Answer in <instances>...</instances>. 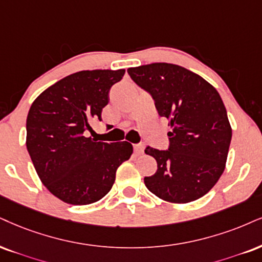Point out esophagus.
Listing matches in <instances>:
<instances>
[{
	"label": "esophagus",
	"mask_w": 262,
	"mask_h": 262,
	"mask_svg": "<svg viewBox=\"0 0 262 262\" xmlns=\"http://www.w3.org/2000/svg\"><path fill=\"white\" fill-rule=\"evenodd\" d=\"M134 149H135V153H136L137 156H141V154L143 153V146H142V144H135Z\"/></svg>",
	"instance_id": "esophagus-1"
}]
</instances>
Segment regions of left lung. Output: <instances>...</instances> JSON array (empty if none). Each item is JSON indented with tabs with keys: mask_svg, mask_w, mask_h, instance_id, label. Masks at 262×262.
<instances>
[{
	"mask_svg": "<svg viewBox=\"0 0 262 262\" xmlns=\"http://www.w3.org/2000/svg\"><path fill=\"white\" fill-rule=\"evenodd\" d=\"M127 73L150 93L158 114L169 119L171 127L169 149L144 150L158 164L144 185L176 204L202 198L224 172L231 144L232 127L220 95L198 74L176 64L151 63Z\"/></svg>",
	"mask_w": 262,
	"mask_h": 262,
	"instance_id": "left-lung-1",
	"label": "left lung"
}]
</instances>
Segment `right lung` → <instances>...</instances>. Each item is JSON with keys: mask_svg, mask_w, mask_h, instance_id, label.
Here are the masks:
<instances>
[{"mask_svg": "<svg viewBox=\"0 0 262 262\" xmlns=\"http://www.w3.org/2000/svg\"><path fill=\"white\" fill-rule=\"evenodd\" d=\"M125 69L82 70L63 77L32 102L27 148L41 182L73 205L98 202L112 189L118 167L134 153L128 142L86 137L93 119L102 120L109 91Z\"/></svg>", "mask_w": 262, "mask_h": 262, "instance_id": "obj_1", "label": "right lung"}]
</instances>
